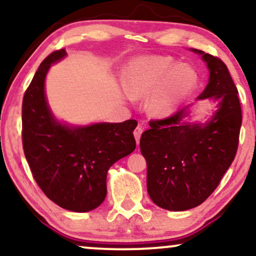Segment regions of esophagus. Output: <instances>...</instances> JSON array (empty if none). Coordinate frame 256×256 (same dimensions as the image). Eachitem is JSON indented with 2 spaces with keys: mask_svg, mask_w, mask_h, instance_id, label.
<instances>
[{
  "mask_svg": "<svg viewBox=\"0 0 256 256\" xmlns=\"http://www.w3.org/2000/svg\"><path fill=\"white\" fill-rule=\"evenodd\" d=\"M142 132H143V128H142V126H137V128H134V138H136L137 144L140 143V136H142Z\"/></svg>",
  "mask_w": 256,
  "mask_h": 256,
  "instance_id": "obj_1",
  "label": "esophagus"
}]
</instances>
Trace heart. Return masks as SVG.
Masks as SVG:
<instances>
[{"mask_svg": "<svg viewBox=\"0 0 256 256\" xmlns=\"http://www.w3.org/2000/svg\"><path fill=\"white\" fill-rule=\"evenodd\" d=\"M126 88L134 98H148V110L163 118L174 113L178 104L194 93L198 74L187 64H178L169 56H144L128 64Z\"/></svg>", "mask_w": 256, "mask_h": 256, "instance_id": "heart-1", "label": "heart"}]
</instances>
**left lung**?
Returning <instances> with one entry per match:
<instances>
[{
    "label": "left lung",
    "mask_w": 256,
    "mask_h": 256,
    "mask_svg": "<svg viewBox=\"0 0 256 256\" xmlns=\"http://www.w3.org/2000/svg\"><path fill=\"white\" fill-rule=\"evenodd\" d=\"M192 51L210 72L198 100L216 101L217 110L205 124L184 120L190 104L166 119L152 120L140 143L146 160L148 193L169 211L196 208L212 194L235 158L242 124L238 92L226 64L196 48Z\"/></svg>",
    "instance_id": "8db88e82"
}]
</instances>
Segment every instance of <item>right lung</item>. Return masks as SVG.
Masks as SVG:
<instances>
[{"mask_svg": "<svg viewBox=\"0 0 256 256\" xmlns=\"http://www.w3.org/2000/svg\"><path fill=\"white\" fill-rule=\"evenodd\" d=\"M66 56L64 48L42 62L22 100V146L36 182L48 199L74 212H88L106 198L107 172L136 149L134 119L87 126L62 124L45 95L51 64Z\"/></svg>", "mask_w": 256, "mask_h": 256, "instance_id": "obj_1", "label": "right lung"}]
</instances>
